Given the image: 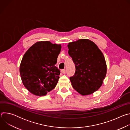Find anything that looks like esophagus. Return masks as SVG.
I'll use <instances>...</instances> for the list:
<instances>
[{
	"label": "esophagus",
	"instance_id": "esophagus-1",
	"mask_svg": "<svg viewBox=\"0 0 130 130\" xmlns=\"http://www.w3.org/2000/svg\"><path fill=\"white\" fill-rule=\"evenodd\" d=\"M61 72L62 73H63V74H65V73H66V71H65V69H62V70H61Z\"/></svg>",
	"mask_w": 130,
	"mask_h": 130
}]
</instances>
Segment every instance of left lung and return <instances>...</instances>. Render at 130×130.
<instances>
[{
	"label": "left lung",
	"instance_id": "left-lung-1",
	"mask_svg": "<svg viewBox=\"0 0 130 130\" xmlns=\"http://www.w3.org/2000/svg\"><path fill=\"white\" fill-rule=\"evenodd\" d=\"M67 47L76 69L74 76L70 78L73 88L82 96L93 94L101 86L106 75L103 53L88 39L69 43Z\"/></svg>",
	"mask_w": 130,
	"mask_h": 130
}]
</instances>
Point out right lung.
<instances>
[{
  "mask_svg": "<svg viewBox=\"0 0 130 130\" xmlns=\"http://www.w3.org/2000/svg\"><path fill=\"white\" fill-rule=\"evenodd\" d=\"M61 47V44L40 41L24 55L20 72L24 85L31 94L45 96L57 85L60 71L55 65Z\"/></svg>",
  "mask_w": 130,
  "mask_h": 130,
  "instance_id": "right-lung-1",
  "label": "right lung"
}]
</instances>
